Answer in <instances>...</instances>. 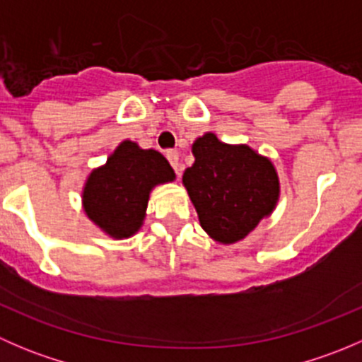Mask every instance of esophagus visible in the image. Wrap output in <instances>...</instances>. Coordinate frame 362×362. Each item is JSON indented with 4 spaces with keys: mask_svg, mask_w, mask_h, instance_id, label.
<instances>
[{
    "mask_svg": "<svg viewBox=\"0 0 362 362\" xmlns=\"http://www.w3.org/2000/svg\"><path fill=\"white\" fill-rule=\"evenodd\" d=\"M166 159L170 160L171 166L175 168V173L178 175V177H182V168H180V163H178V151H166Z\"/></svg>",
    "mask_w": 362,
    "mask_h": 362,
    "instance_id": "34e87169",
    "label": "esophagus"
}]
</instances>
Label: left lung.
Segmentation results:
<instances>
[{"mask_svg": "<svg viewBox=\"0 0 362 362\" xmlns=\"http://www.w3.org/2000/svg\"><path fill=\"white\" fill-rule=\"evenodd\" d=\"M194 164L184 173L202 228L215 242L245 238L279 199L272 160L247 145H226L206 133L192 145Z\"/></svg>", "mask_w": 362, "mask_h": 362, "instance_id": "1", "label": "left lung"}]
</instances>
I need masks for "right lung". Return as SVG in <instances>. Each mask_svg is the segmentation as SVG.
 Masks as SVG:
<instances>
[{
	"label": "right lung",
	"mask_w": 362,
	"mask_h": 362,
	"mask_svg": "<svg viewBox=\"0 0 362 362\" xmlns=\"http://www.w3.org/2000/svg\"><path fill=\"white\" fill-rule=\"evenodd\" d=\"M173 178L159 152L122 141L107 164L90 173L83 189L86 214L113 238H127L140 229L151 189Z\"/></svg>",
	"instance_id": "right-lung-1"
}]
</instances>
